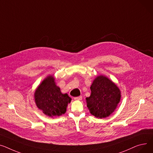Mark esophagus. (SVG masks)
I'll return each instance as SVG.
<instances>
[{
	"instance_id": "1",
	"label": "esophagus",
	"mask_w": 153,
	"mask_h": 153,
	"mask_svg": "<svg viewBox=\"0 0 153 153\" xmlns=\"http://www.w3.org/2000/svg\"><path fill=\"white\" fill-rule=\"evenodd\" d=\"M74 100H79V101L82 100V96H78V97H74Z\"/></svg>"
}]
</instances>
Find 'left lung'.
Here are the masks:
<instances>
[{
	"label": "left lung",
	"instance_id": "1",
	"mask_svg": "<svg viewBox=\"0 0 153 153\" xmlns=\"http://www.w3.org/2000/svg\"><path fill=\"white\" fill-rule=\"evenodd\" d=\"M90 89L91 95L86 98L89 112L96 118L109 117L120 102L119 88L108 78L100 75L94 79Z\"/></svg>",
	"mask_w": 153,
	"mask_h": 153
}]
</instances>
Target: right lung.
I'll list each match as a JSON object with an SVG mask.
<instances>
[{"mask_svg":"<svg viewBox=\"0 0 153 153\" xmlns=\"http://www.w3.org/2000/svg\"><path fill=\"white\" fill-rule=\"evenodd\" d=\"M71 100L67 93H61L52 75L45 78L34 93V101L37 107L45 115L51 117L65 114Z\"/></svg>","mask_w":153,"mask_h":153,"instance_id":"right-lung-1","label":"right lung"}]
</instances>
